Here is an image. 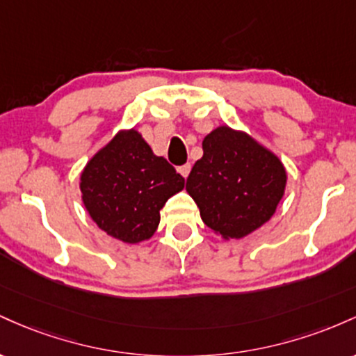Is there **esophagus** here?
<instances>
[{
  "mask_svg": "<svg viewBox=\"0 0 356 356\" xmlns=\"http://www.w3.org/2000/svg\"><path fill=\"white\" fill-rule=\"evenodd\" d=\"M190 170H191V165H190V163H186V165H183V166L178 168V173L181 175L183 178H186L190 175Z\"/></svg>",
  "mask_w": 356,
  "mask_h": 356,
  "instance_id": "obj_1",
  "label": "esophagus"
}]
</instances>
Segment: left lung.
<instances>
[{"instance_id": "obj_1", "label": "left lung", "mask_w": 356, "mask_h": 356, "mask_svg": "<svg viewBox=\"0 0 356 356\" xmlns=\"http://www.w3.org/2000/svg\"><path fill=\"white\" fill-rule=\"evenodd\" d=\"M202 147L186 191L203 223L223 241L261 229L284 197L287 171L281 159L249 133L230 126L215 127Z\"/></svg>"}]
</instances>
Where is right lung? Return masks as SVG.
Wrapping results in <instances>:
<instances>
[{
    "mask_svg": "<svg viewBox=\"0 0 356 356\" xmlns=\"http://www.w3.org/2000/svg\"><path fill=\"white\" fill-rule=\"evenodd\" d=\"M79 186L99 229L115 241L139 243L153 237L159 210L185 188V178L131 127L119 131L87 161Z\"/></svg>",
    "mask_w": 356,
    "mask_h": 356,
    "instance_id": "obj_1",
    "label": "right lung"
}]
</instances>
